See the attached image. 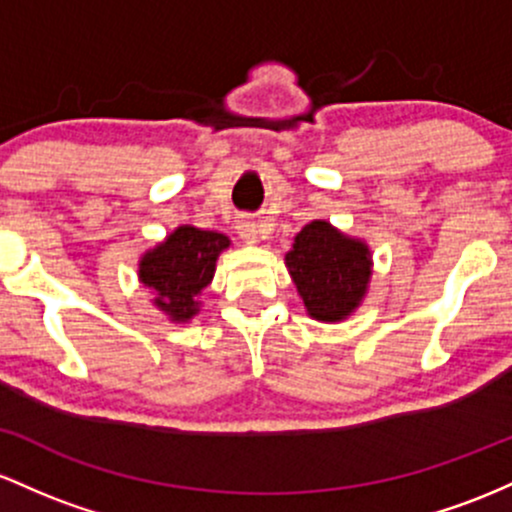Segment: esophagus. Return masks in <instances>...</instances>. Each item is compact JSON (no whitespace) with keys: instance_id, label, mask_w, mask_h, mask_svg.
<instances>
[{"instance_id":"1","label":"esophagus","mask_w":512,"mask_h":512,"mask_svg":"<svg viewBox=\"0 0 512 512\" xmlns=\"http://www.w3.org/2000/svg\"><path fill=\"white\" fill-rule=\"evenodd\" d=\"M237 232H239V237L246 241V244H256V241L263 237L261 225H258V222H254V220H241Z\"/></svg>"}]
</instances>
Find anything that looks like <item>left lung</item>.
I'll list each match as a JSON object with an SVG mask.
<instances>
[{
  "mask_svg": "<svg viewBox=\"0 0 512 512\" xmlns=\"http://www.w3.org/2000/svg\"><path fill=\"white\" fill-rule=\"evenodd\" d=\"M285 266L309 317L317 321L350 317L363 302L372 275L365 241L346 237L324 220L302 227L285 254Z\"/></svg>",
  "mask_w": 512,
  "mask_h": 512,
  "instance_id": "obj_1",
  "label": "left lung"
}]
</instances>
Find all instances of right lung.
I'll list each match as a JSON object with an SVG mask.
<instances>
[{"instance_id": "1", "label": "right lung", "mask_w": 512, "mask_h": 512, "mask_svg": "<svg viewBox=\"0 0 512 512\" xmlns=\"http://www.w3.org/2000/svg\"><path fill=\"white\" fill-rule=\"evenodd\" d=\"M227 246L225 234L181 225L140 258L137 275L142 285L157 292L154 304L166 317L188 321L200 312L198 295L212 283L217 256Z\"/></svg>"}]
</instances>
